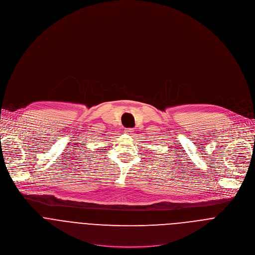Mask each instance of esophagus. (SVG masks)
<instances>
[{"label":"esophagus","mask_w":255,"mask_h":255,"mask_svg":"<svg viewBox=\"0 0 255 255\" xmlns=\"http://www.w3.org/2000/svg\"><path fill=\"white\" fill-rule=\"evenodd\" d=\"M133 131H134L133 128H126V129H125V132L128 133V134H132Z\"/></svg>","instance_id":"obj_1"}]
</instances>
